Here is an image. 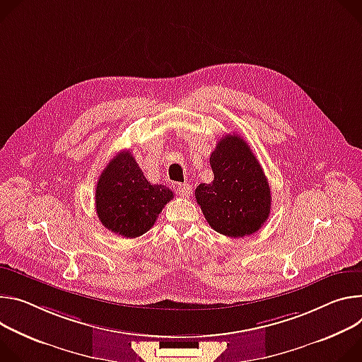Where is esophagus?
I'll return each mask as SVG.
<instances>
[{
    "mask_svg": "<svg viewBox=\"0 0 362 362\" xmlns=\"http://www.w3.org/2000/svg\"><path fill=\"white\" fill-rule=\"evenodd\" d=\"M177 192H178L182 198H188V197L191 195V187H189V184H178Z\"/></svg>",
    "mask_w": 362,
    "mask_h": 362,
    "instance_id": "obj_1",
    "label": "esophagus"
}]
</instances>
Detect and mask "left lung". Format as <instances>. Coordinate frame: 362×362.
<instances>
[{
	"label": "left lung",
	"mask_w": 362,
	"mask_h": 362,
	"mask_svg": "<svg viewBox=\"0 0 362 362\" xmlns=\"http://www.w3.org/2000/svg\"><path fill=\"white\" fill-rule=\"evenodd\" d=\"M214 180L199 184L197 203L217 233L245 237L256 233L270 214L272 195L267 178L246 141L226 135L211 152Z\"/></svg>",
	"instance_id": "left-lung-1"
}]
</instances>
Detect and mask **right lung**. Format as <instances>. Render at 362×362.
I'll return each mask as SVG.
<instances>
[{
  "label": "right lung",
  "instance_id": "1",
  "mask_svg": "<svg viewBox=\"0 0 362 362\" xmlns=\"http://www.w3.org/2000/svg\"><path fill=\"white\" fill-rule=\"evenodd\" d=\"M174 198L165 185L151 184L131 151L116 153L102 171L96 185V213L112 233L135 238L146 233Z\"/></svg>",
  "mask_w": 362,
  "mask_h": 362
}]
</instances>
